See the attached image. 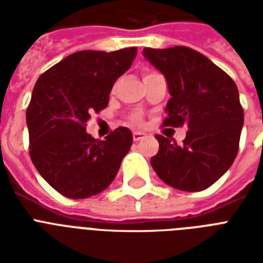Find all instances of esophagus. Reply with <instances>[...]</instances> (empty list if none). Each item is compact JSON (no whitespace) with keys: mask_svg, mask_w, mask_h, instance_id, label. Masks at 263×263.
I'll use <instances>...</instances> for the list:
<instances>
[{"mask_svg":"<svg viewBox=\"0 0 263 263\" xmlns=\"http://www.w3.org/2000/svg\"><path fill=\"white\" fill-rule=\"evenodd\" d=\"M132 138H134V140H135V142H139V140H142L146 138V134H144V132H140V131H134V134H132Z\"/></svg>","mask_w":263,"mask_h":263,"instance_id":"obj_1","label":"esophagus"}]
</instances>
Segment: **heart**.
<instances>
[{
    "label": "heart",
    "instance_id": "b5f03b06",
    "mask_svg": "<svg viewBox=\"0 0 263 263\" xmlns=\"http://www.w3.org/2000/svg\"><path fill=\"white\" fill-rule=\"evenodd\" d=\"M132 121H134V123H135V124H140V123H142V120H140L139 117H134V120H132Z\"/></svg>",
    "mask_w": 263,
    "mask_h": 263
}]
</instances>
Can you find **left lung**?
Masks as SVG:
<instances>
[{"label": "left lung", "mask_w": 263, "mask_h": 263, "mask_svg": "<svg viewBox=\"0 0 263 263\" xmlns=\"http://www.w3.org/2000/svg\"><path fill=\"white\" fill-rule=\"evenodd\" d=\"M143 55L164 73L172 97L162 125L188 128L181 144L156 136L160 150L150 161L153 169L173 188L206 190L231 168L239 152L245 111L237 86L190 47H144Z\"/></svg>", "instance_id": "left-lung-1"}]
</instances>
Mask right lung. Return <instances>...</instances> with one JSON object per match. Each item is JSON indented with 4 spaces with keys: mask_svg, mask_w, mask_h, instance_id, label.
I'll list each match as a JSON object with an SVG mask.
<instances>
[{
    "mask_svg": "<svg viewBox=\"0 0 263 263\" xmlns=\"http://www.w3.org/2000/svg\"><path fill=\"white\" fill-rule=\"evenodd\" d=\"M136 51H76L36 80L26 115L30 157L61 195L84 199L102 192L129 152L128 128H116L98 140L86 132V125L92 113L107 106L113 84L129 69Z\"/></svg>",
    "mask_w": 263,
    "mask_h": 263,
    "instance_id": "obj_1",
    "label": "right lung"
}]
</instances>
